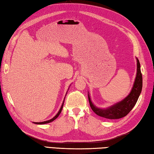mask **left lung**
Wrapping results in <instances>:
<instances>
[{"mask_svg":"<svg viewBox=\"0 0 154 154\" xmlns=\"http://www.w3.org/2000/svg\"><path fill=\"white\" fill-rule=\"evenodd\" d=\"M137 74L133 88L128 96L121 101L116 103L109 107L102 108L97 107L91 102L88 92V100L89 105L97 115L108 119H119L127 116L136 104L140 96L143 86L141 66L138 58H137Z\"/></svg>","mask_w":154,"mask_h":154,"instance_id":"1","label":"left lung"}]
</instances>
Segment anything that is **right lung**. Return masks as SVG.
Segmentation results:
<instances>
[{"instance_id":"add662e5","label":"right lung","mask_w":154,"mask_h":154,"mask_svg":"<svg viewBox=\"0 0 154 154\" xmlns=\"http://www.w3.org/2000/svg\"><path fill=\"white\" fill-rule=\"evenodd\" d=\"M69 88H70V86H69ZM66 93H67V92H66ZM65 98H64V100H63V104H62V105H61V107H60V110H58V113L56 114L55 115V116H54L53 117V118L52 119H50V120H48V121H44V122H33V123L34 124H37V125H44V124H47V123H49V122H52L53 121H54V120L57 118V117L59 116V114H60V112H61V111H62V109H63V104H64V101H65Z\"/></svg>"}]
</instances>
